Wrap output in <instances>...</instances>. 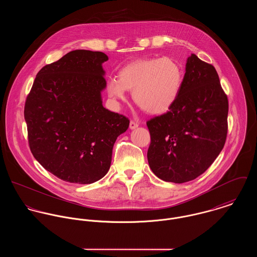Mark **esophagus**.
Listing matches in <instances>:
<instances>
[{
  "label": "esophagus",
  "mask_w": 257,
  "mask_h": 257,
  "mask_svg": "<svg viewBox=\"0 0 257 257\" xmlns=\"http://www.w3.org/2000/svg\"><path fill=\"white\" fill-rule=\"evenodd\" d=\"M139 126V123L138 122H136L135 120H131V122H130V128L131 130H135V128H137Z\"/></svg>",
  "instance_id": "1"
}]
</instances>
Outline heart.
<instances>
[{
  "label": "heart",
  "instance_id": "obj_1",
  "mask_svg": "<svg viewBox=\"0 0 257 257\" xmlns=\"http://www.w3.org/2000/svg\"><path fill=\"white\" fill-rule=\"evenodd\" d=\"M182 81V70L172 58L144 59L121 68L118 79H110L107 93L114 101H123L125 91H133V98L141 109L160 114L175 103Z\"/></svg>",
  "mask_w": 257,
  "mask_h": 257
}]
</instances>
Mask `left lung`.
I'll return each instance as SVG.
<instances>
[{"label":"left lung","instance_id":"8db88e82","mask_svg":"<svg viewBox=\"0 0 257 257\" xmlns=\"http://www.w3.org/2000/svg\"><path fill=\"white\" fill-rule=\"evenodd\" d=\"M228 101L215 67L187 59L180 93L169 110L147 120V160L161 180L185 183L203 174L223 148Z\"/></svg>","mask_w":257,"mask_h":257}]
</instances>
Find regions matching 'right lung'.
Here are the masks:
<instances>
[{
    "mask_svg": "<svg viewBox=\"0 0 257 257\" xmlns=\"http://www.w3.org/2000/svg\"><path fill=\"white\" fill-rule=\"evenodd\" d=\"M100 51L78 49L37 73L25 105L29 145L47 171L91 184L109 171L112 147L130 119L103 107L107 82Z\"/></svg>",
    "mask_w": 257,
    "mask_h": 257,
    "instance_id": "obj_1",
    "label": "right lung"
}]
</instances>
